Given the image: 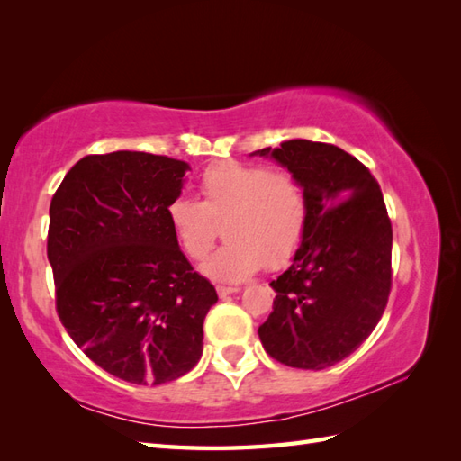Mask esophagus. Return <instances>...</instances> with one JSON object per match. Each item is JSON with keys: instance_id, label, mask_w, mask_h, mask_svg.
<instances>
[{"instance_id": "1", "label": "esophagus", "mask_w": 461, "mask_h": 461, "mask_svg": "<svg viewBox=\"0 0 461 461\" xmlns=\"http://www.w3.org/2000/svg\"><path fill=\"white\" fill-rule=\"evenodd\" d=\"M215 291H218V295L223 299V297H228V295H233V293H238V291H240V287H225V285H218V287H215Z\"/></svg>"}]
</instances>
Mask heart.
I'll list each match as a JSON object with an SVG mask.
<instances>
[{
    "instance_id": "heart-1",
    "label": "heart",
    "mask_w": 461,
    "mask_h": 461,
    "mask_svg": "<svg viewBox=\"0 0 461 461\" xmlns=\"http://www.w3.org/2000/svg\"><path fill=\"white\" fill-rule=\"evenodd\" d=\"M202 202L174 198L166 218L190 259H203L221 236L228 241L203 261L205 277L238 283L289 261L303 243L309 202L297 178L266 166L220 162L200 180Z\"/></svg>"
}]
</instances>
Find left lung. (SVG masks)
<instances>
[{
    "label": "left lung",
    "mask_w": 461,
    "mask_h": 461,
    "mask_svg": "<svg viewBox=\"0 0 461 461\" xmlns=\"http://www.w3.org/2000/svg\"><path fill=\"white\" fill-rule=\"evenodd\" d=\"M249 156L276 160L307 194L305 238L287 271L271 281L273 311L263 348L293 368L322 370L352 355L388 303L393 225L370 170L339 146L285 140Z\"/></svg>",
    "instance_id": "1"
}]
</instances>
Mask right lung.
<instances>
[{"label":"right lung","instance_id":"add662e5","mask_svg":"<svg viewBox=\"0 0 461 461\" xmlns=\"http://www.w3.org/2000/svg\"><path fill=\"white\" fill-rule=\"evenodd\" d=\"M188 170L149 152L85 156L49 208L59 319L95 365L132 384H162L198 365L218 301L166 218Z\"/></svg>","mask_w":461,"mask_h":461}]
</instances>
